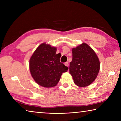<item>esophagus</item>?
<instances>
[{"mask_svg":"<svg viewBox=\"0 0 121 121\" xmlns=\"http://www.w3.org/2000/svg\"><path fill=\"white\" fill-rule=\"evenodd\" d=\"M65 66L68 67V66H69V63H68V62H67L65 63Z\"/></svg>","mask_w":121,"mask_h":121,"instance_id":"34e87169","label":"esophagus"}]
</instances>
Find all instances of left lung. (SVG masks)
Here are the masks:
<instances>
[{"label":"left lung","mask_w":121,"mask_h":121,"mask_svg":"<svg viewBox=\"0 0 121 121\" xmlns=\"http://www.w3.org/2000/svg\"><path fill=\"white\" fill-rule=\"evenodd\" d=\"M72 53L73 59L69 69L73 82L79 87L89 86L95 80L99 71V59L86 43L73 48Z\"/></svg>","instance_id":"left-lung-1"}]
</instances>
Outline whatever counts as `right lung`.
<instances>
[{
    "label": "right lung",
    "mask_w": 121,
    "mask_h": 121,
    "mask_svg": "<svg viewBox=\"0 0 121 121\" xmlns=\"http://www.w3.org/2000/svg\"><path fill=\"white\" fill-rule=\"evenodd\" d=\"M56 48L43 43L39 46L29 61V68L35 81L45 87L55 86L63 73L68 70L60 61L61 56L56 54Z\"/></svg>",
    "instance_id": "1"
}]
</instances>
